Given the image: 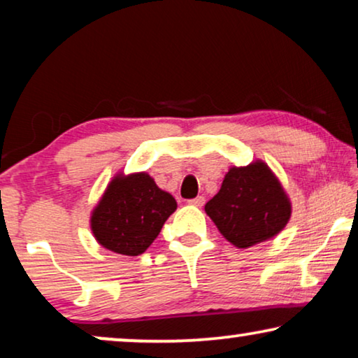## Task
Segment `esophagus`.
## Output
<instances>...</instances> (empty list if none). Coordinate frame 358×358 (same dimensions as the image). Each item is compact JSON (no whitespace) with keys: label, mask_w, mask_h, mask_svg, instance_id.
I'll list each match as a JSON object with an SVG mask.
<instances>
[{"label":"esophagus","mask_w":358,"mask_h":358,"mask_svg":"<svg viewBox=\"0 0 358 358\" xmlns=\"http://www.w3.org/2000/svg\"><path fill=\"white\" fill-rule=\"evenodd\" d=\"M189 203L190 205H195V207H202V205L205 203V199L202 197V195H199V197L189 200Z\"/></svg>","instance_id":"1"}]
</instances>
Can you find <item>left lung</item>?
Here are the masks:
<instances>
[{
	"label": "left lung",
	"instance_id": "obj_1",
	"mask_svg": "<svg viewBox=\"0 0 358 358\" xmlns=\"http://www.w3.org/2000/svg\"><path fill=\"white\" fill-rule=\"evenodd\" d=\"M205 212L233 246L246 249L277 236L292 217V203L271 168L256 161L233 166Z\"/></svg>",
	"mask_w": 358,
	"mask_h": 358
}]
</instances>
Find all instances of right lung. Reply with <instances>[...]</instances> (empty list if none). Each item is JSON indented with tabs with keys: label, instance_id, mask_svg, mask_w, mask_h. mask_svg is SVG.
<instances>
[{
	"label": "right lung",
	"instance_id": "1",
	"mask_svg": "<svg viewBox=\"0 0 358 358\" xmlns=\"http://www.w3.org/2000/svg\"><path fill=\"white\" fill-rule=\"evenodd\" d=\"M174 197L146 173L117 174L91 213L96 241L122 256H140L151 246L171 213Z\"/></svg>",
	"mask_w": 358,
	"mask_h": 358
}]
</instances>
